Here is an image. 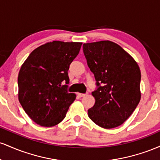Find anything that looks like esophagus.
<instances>
[{
  "label": "esophagus",
  "mask_w": 160,
  "mask_h": 160,
  "mask_svg": "<svg viewBox=\"0 0 160 160\" xmlns=\"http://www.w3.org/2000/svg\"><path fill=\"white\" fill-rule=\"evenodd\" d=\"M86 95V94H85V93H78V95L79 97H80V98H81V97L85 96Z\"/></svg>",
  "instance_id": "esophagus-1"
}]
</instances>
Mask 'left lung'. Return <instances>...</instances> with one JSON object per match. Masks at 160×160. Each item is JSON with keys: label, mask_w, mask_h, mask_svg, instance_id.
<instances>
[{"label": "left lung", "mask_w": 160, "mask_h": 160, "mask_svg": "<svg viewBox=\"0 0 160 160\" xmlns=\"http://www.w3.org/2000/svg\"><path fill=\"white\" fill-rule=\"evenodd\" d=\"M82 49L96 81L92 92L95 103L88 116L102 128L117 127L140 102V68L120 46L109 40L84 43Z\"/></svg>", "instance_id": "obj_1"}]
</instances>
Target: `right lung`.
Listing matches in <instances>:
<instances>
[{
	"mask_svg": "<svg viewBox=\"0 0 160 160\" xmlns=\"http://www.w3.org/2000/svg\"><path fill=\"white\" fill-rule=\"evenodd\" d=\"M82 43L52 41L33 50L18 76L19 101L32 120L41 126L65 119L76 95L67 90L68 71Z\"/></svg>",
	"mask_w": 160,
	"mask_h": 160,
	"instance_id": "right-lung-1",
	"label": "right lung"
}]
</instances>
